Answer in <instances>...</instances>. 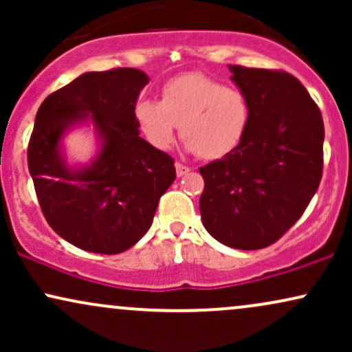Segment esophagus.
Returning a JSON list of instances; mask_svg holds the SVG:
<instances>
[{
  "label": "esophagus",
  "mask_w": 352,
  "mask_h": 352,
  "mask_svg": "<svg viewBox=\"0 0 352 352\" xmlns=\"http://www.w3.org/2000/svg\"><path fill=\"white\" fill-rule=\"evenodd\" d=\"M175 172H177V177H184L190 172V167H187V165H184L180 162H177L175 164Z\"/></svg>",
  "instance_id": "1"
}]
</instances>
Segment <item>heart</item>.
I'll list each match as a JSON object with an SVG mask.
<instances>
[{
  "label": "heart",
  "mask_w": 352,
  "mask_h": 352,
  "mask_svg": "<svg viewBox=\"0 0 352 352\" xmlns=\"http://www.w3.org/2000/svg\"><path fill=\"white\" fill-rule=\"evenodd\" d=\"M135 119L147 140L165 151L180 125L185 147L200 159L217 160L235 151L250 124V102L241 89L199 72L168 80L160 102L140 100Z\"/></svg>",
  "instance_id": "obj_1"
}]
</instances>
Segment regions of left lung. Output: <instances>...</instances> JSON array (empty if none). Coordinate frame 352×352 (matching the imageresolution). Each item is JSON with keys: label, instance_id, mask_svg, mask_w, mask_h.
<instances>
[{"label": "left lung", "instance_id": "obj_1", "mask_svg": "<svg viewBox=\"0 0 352 352\" xmlns=\"http://www.w3.org/2000/svg\"><path fill=\"white\" fill-rule=\"evenodd\" d=\"M250 102L243 139L199 170L204 227L236 250L266 248L300 220L322 175L324 124L309 92L285 71L228 66Z\"/></svg>", "mask_w": 352, "mask_h": 352}]
</instances>
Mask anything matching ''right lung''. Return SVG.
Listing matches in <instances>:
<instances>
[{"label": "right lung", "mask_w": 352, "mask_h": 352, "mask_svg": "<svg viewBox=\"0 0 352 352\" xmlns=\"http://www.w3.org/2000/svg\"><path fill=\"white\" fill-rule=\"evenodd\" d=\"M147 82V74L132 67L86 72L38 109L28 145L36 195L50 227L80 250L117 254L134 246L175 180L172 157L139 135L135 104ZM87 118L101 151L87 168L69 169L60 139Z\"/></svg>", "instance_id": "obj_1"}]
</instances>
